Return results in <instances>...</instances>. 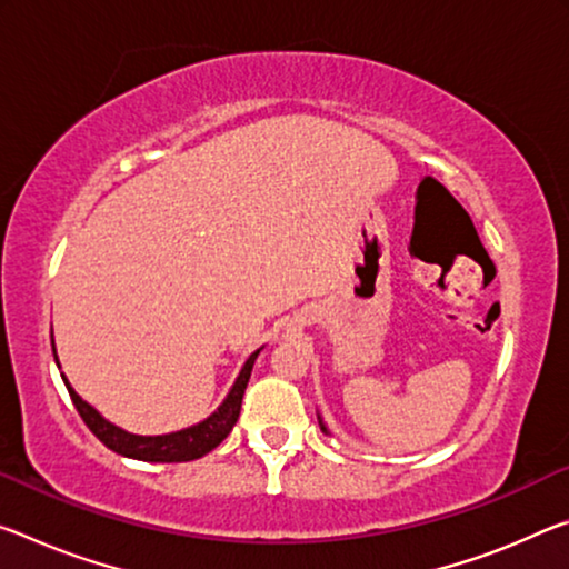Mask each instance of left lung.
<instances>
[{"label": "left lung", "mask_w": 569, "mask_h": 569, "mask_svg": "<svg viewBox=\"0 0 569 569\" xmlns=\"http://www.w3.org/2000/svg\"><path fill=\"white\" fill-rule=\"evenodd\" d=\"M319 426H321V430H323V432H327V428H323V422H321V418H319Z\"/></svg>", "instance_id": "left-lung-1"}]
</instances>
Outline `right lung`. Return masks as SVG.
Segmentation results:
<instances>
[{
	"mask_svg": "<svg viewBox=\"0 0 569 569\" xmlns=\"http://www.w3.org/2000/svg\"><path fill=\"white\" fill-rule=\"evenodd\" d=\"M52 355H56V347H52ZM260 355L252 351L248 357L246 367L240 369L236 385L224 402L214 410L210 418L197 422L192 428L177 430V432H167V436H133V432H126L113 422H108L101 412L80 398V395L70 387V382L62 377L66 382L70 400H73L76 410L80 412L86 426L90 432L101 440L106 448H111L113 453H121L126 458H137V461H149V463H184V461H194V458H202L204 453H210L212 448H218L224 438L230 436L232 426H236L240 418V405H242V395H246V387L250 380L252 365H256V357ZM58 362V355H56Z\"/></svg>",
	"mask_w": 569,
	"mask_h": 569,
	"instance_id": "obj_1",
	"label": "right lung"
}]
</instances>
